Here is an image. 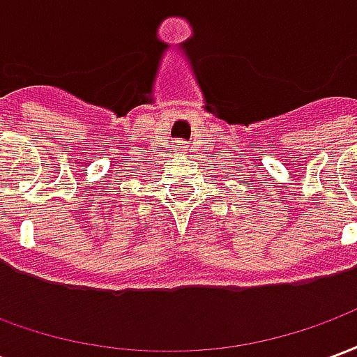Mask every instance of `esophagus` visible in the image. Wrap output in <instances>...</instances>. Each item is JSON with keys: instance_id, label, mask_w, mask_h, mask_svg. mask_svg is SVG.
<instances>
[{"instance_id": "34e87169", "label": "esophagus", "mask_w": 357, "mask_h": 357, "mask_svg": "<svg viewBox=\"0 0 357 357\" xmlns=\"http://www.w3.org/2000/svg\"><path fill=\"white\" fill-rule=\"evenodd\" d=\"M179 145H181V143H179Z\"/></svg>"}]
</instances>
